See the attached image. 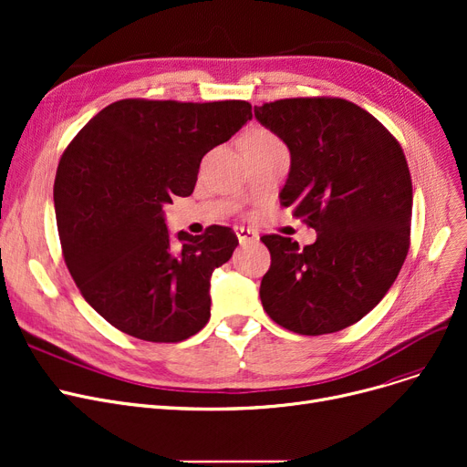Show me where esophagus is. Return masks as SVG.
<instances>
[{
  "mask_svg": "<svg viewBox=\"0 0 467 467\" xmlns=\"http://www.w3.org/2000/svg\"><path fill=\"white\" fill-rule=\"evenodd\" d=\"M236 236H238V242L240 246H248V244H254L259 240V234L255 229H250V227H236L234 229Z\"/></svg>",
  "mask_w": 467,
  "mask_h": 467,
  "instance_id": "esophagus-1",
  "label": "esophagus"
}]
</instances>
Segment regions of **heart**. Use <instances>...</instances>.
Masks as SVG:
<instances>
[{
    "mask_svg": "<svg viewBox=\"0 0 467 467\" xmlns=\"http://www.w3.org/2000/svg\"><path fill=\"white\" fill-rule=\"evenodd\" d=\"M250 138H252V140H276L271 132H266V130H257V132H254Z\"/></svg>",
    "mask_w": 467,
    "mask_h": 467,
    "instance_id": "1",
    "label": "heart"
}]
</instances>
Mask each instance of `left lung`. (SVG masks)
I'll return each instance as SVG.
<instances>
[{"instance_id": "left-lung-1", "label": "left lung", "mask_w": 467, "mask_h": 467, "mask_svg": "<svg viewBox=\"0 0 467 467\" xmlns=\"http://www.w3.org/2000/svg\"><path fill=\"white\" fill-rule=\"evenodd\" d=\"M255 119L291 153L280 204L317 233L305 248L261 236L271 252L263 308L299 335L345 329L382 301L409 252L412 182L401 145L342 98H285L255 108Z\"/></svg>"}]
</instances>
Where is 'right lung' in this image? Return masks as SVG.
Masks as SVG:
<instances>
[{
	"instance_id": "right-lung-1",
	"label": "right lung",
	"mask_w": 467,
	"mask_h": 467,
	"mask_svg": "<svg viewBox=\"0 0 467 467\" xmlns=\"http://www.w3.org/2000/svg\"><path fill=\"white\" fill-rule=\"evenodd\" d=\"M252 119L244 100L127 98L69 141L55 178L67 271L85 301L119 331L180 342L210 320V278L238 246L229 227L171 244L164 204L194 189L202 157Z\"/></svg>"
}]
</instances>
